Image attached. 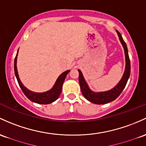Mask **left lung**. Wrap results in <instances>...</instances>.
<instances>
[{"instance_id": "obj_1", "label": "left lung", "mask_w": 146, "mask_h": 146, "mask_svg": "<svg viewBox=\"0 0 146 146\" xmlns=\"http://www.w3.org/2000/svg\"><path fill=\"white\" fill-rule=\"evenodd\" d=\"M117 33L119 36V39L122 44L125 50V61H126V66L125 70L124 72V74L122 77V79L119 82V83L115 86L111 90L105 92L100 93H94L91 91L89 88L88 87L84 78H83L82 72L78 70L79 72V83L80 85L81 91L82 93L83 96L87 99L89 101L93 103L98 104V105H102V104H106L110 102L113 100H116L121 94L124 88L125 87L128 79H129V75H130V61H129V55H128V50L127 48V45L123 40L121 33L117 31Z\"/></svg>"}]
</instances>
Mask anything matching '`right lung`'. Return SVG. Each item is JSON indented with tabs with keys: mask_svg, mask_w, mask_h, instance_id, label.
I'll use <instances>...</instances> for the list:
<instances>
[{
	"mask_svg": "<svg viewBox=\"0 0 146 146\" xmlns=\"http://www.w3.org/2000/svg\"><path fill=\"white\" fill-rule=\"evenodd\" d=\"M18 54V52H17ZM17 54L16 55L15 59H14V72H15V76L17 77V81L19 84V86L21 89L22 91L23 94H25L29 100H31L32 102H36L38 104H43V105H46V104H50L51 102L55 101L58 97L60 96L61 92L62 90V85H63L64 81L66 76V75L69 73L70 70H66V71L64 72L63 73L59 76L57 78V81H56L55 85H54L53 88L51 90H50L47 92L45 93H34L33 91H29L28 89L24 86L22 83L21 82L20 79L19 78L18 72H17Z\"/></svg>",
	"mask_w": 146,
	"mask_h": 146,
	"instance_id": "1",
	"label": "right lung"
}]
</instances>
